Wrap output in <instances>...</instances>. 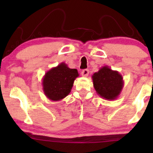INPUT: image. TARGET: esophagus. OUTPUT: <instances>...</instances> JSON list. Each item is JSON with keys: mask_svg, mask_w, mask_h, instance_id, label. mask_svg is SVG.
Listing matches in <instances>:
<instances>
[{"mask_svg": "<svg viewBox=\"0 0 153 153\" xmlns=\"http://www.w3.org/2000/svg\"><path fill=\"white\" fill-rule=\"evenodd\" d=\"M89 74V71L88 69H85V70H82L81 72V75L83 77H87L88 75Z\"/></svg>", "mask_w": 153, "mask_h": 153, "instance_id": "obj_1", "label": "esophagus"}]
</instances>
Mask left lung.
Instances as JSON below:
<instances>
[{
	"mask_svg": "<svg viewBox=\"0 0 153 153\" xmlns=\"http://www.w3.org/2000/svg\"><path fill=\"white\" fill-rule=\"evenodd\" d=\"M94 87L103 99L112 101L118 98L124 87L122 75L105 65L92 75Z\"/></svg>",
	"mask_w": 153,
	"mask_h": 153,
	"instance_id": "1",
	"label": "left lung"
}]
</instances>
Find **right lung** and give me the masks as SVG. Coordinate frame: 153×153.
Returning a JSON list of instances; mask_svg holds the SVG:
<instances>
[{
	"instance_id": "obj_1",
	"label": "right lung",
	"mask_w": 153,
	"mask_h": 153,
	"mask_svg": "<svg viewBox=\"0 0 153 153\" xmlns=\"http://www.w3.org/2000/svg\"><path fill=\"white\" fill-rule=\"evenodd\" d=\"M79 76L76 69H71L62 62L51 68L42 78L44 94L52 101H60L71 93L75 78Z\"/></svg>"
}]
</instances>
